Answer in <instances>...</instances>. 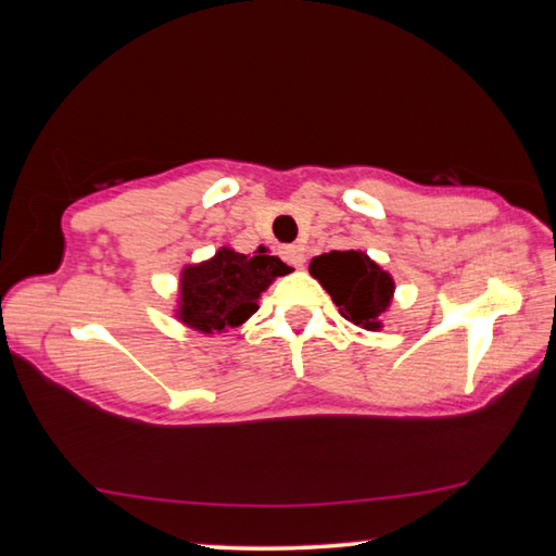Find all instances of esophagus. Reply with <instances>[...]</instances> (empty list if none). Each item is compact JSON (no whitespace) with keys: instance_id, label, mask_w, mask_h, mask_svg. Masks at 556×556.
Segmentation results:
<instances>
[{"instance_id":"34e87169","label":"esophagus","mask_w":556,"mask_h":556,"mask_svg":"<svg viewBox=\"0 0 556 556\" xmlns=\"http://www.w3.org/2000/svg\"><path fill=\"white\" fill-rule=\"evenodd\" d=\"M281 257H285L291 267H301L304 265V248L301 244H287V248H281Z\"/></svg>"}]
</instances>
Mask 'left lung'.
I'll return each mask as SVG.
<instances>
[{"instance_id": "obj_1", "label": "left lung", "mask_w": 556, "mask_h": 556, "mask_svg": "<svg viewBox=\"0 0 556 556\" xmlns=\"http://www.w3.org/2000/svg\"><path fill=\"white\" fill-rule=\"evenodd\" d=\"M308 271L321 281V287L331 294L338 312L348 321L368 328V331H378L382 326L380 316L388 312L394 281L365 252L331 250L314 257Z\"/></svg>"}]
</instances>
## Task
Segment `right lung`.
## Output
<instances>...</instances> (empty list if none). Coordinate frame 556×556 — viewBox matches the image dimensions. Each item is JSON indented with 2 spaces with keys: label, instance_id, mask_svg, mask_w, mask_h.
Masks as SVG:
<instances>
[{
  "label": "right lung",
  "instance_id": "right-lung-1",
  "mask_svg": "<svg viewBox=\"0 0 556 556\" xmlns=\"http://www.w3.org/2000/svg\"><path fill=\"white\" fill-rule=\"evenodd\" d=\"M291 267L260 248L255 255H240L220 248L215 257L181 271L178 318L201 333L228 331L248 321L260 308V294Z\"/></svg>",
  "mask_w": 556,
  "mask_h": 556
}]
</instances>
